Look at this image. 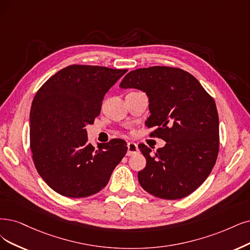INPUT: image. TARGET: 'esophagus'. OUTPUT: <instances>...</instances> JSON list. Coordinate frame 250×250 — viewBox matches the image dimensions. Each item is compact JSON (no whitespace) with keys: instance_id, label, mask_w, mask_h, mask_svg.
<instances>
[{"instance_id":"34e87169","label":"esophagus","mask_w":250,"mask_h":250,"mask_svg":"<svg viewBox=\"0 0 250 250\" xmlns=\"http://www.w3.org/2000/svg\"><path fill=\"white\" fill-rule=\"evenodd\" d=\"M138 152V145L134 142H128L127 143V152H126V155L131 156V155H134Z\"/></svg>"}]
</instances>
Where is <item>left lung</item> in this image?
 Segmentation results:
<instances>
[{"instance_id":"1","label":"left lung","mask_w":250,"mask_h":250,"mask_svg":"<svg viewBox=\"0 0 250 250\" xmlns=\"http://www.w3.org/2000/svg\"><path fill=\"white\" fill-rule=\"evenodd\" d=\"M122 88L146 92L149 101L150 134L166 141L154 153L139 149L146 167L138 173L140 186L161 199L178 200L195 191L213 169L219 148L215 102L188 72L154 66L127 73Z\"/></svg>"}]
</instances>
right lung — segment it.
I'll return each mask as SVG.
<instances>
[{
	"label": "right lung",
	"instance_id": "1",
	"mask_svg": "<svg viewBox=\"0 0 250 250\" xmlns=\"http://www.w3.org/2000/svg\"><path fill=\"white\" fill-rule=\"evenodd\" d=\"M127 70L72 64L37 91L30 113L35 167L54 191L84 198L103 189L126 153L125 141L87 143L86 125L101 112L106 92Z\"/></svg>",
	"mask_w": 250,
	"mask_h": 250
}]
</instances>
